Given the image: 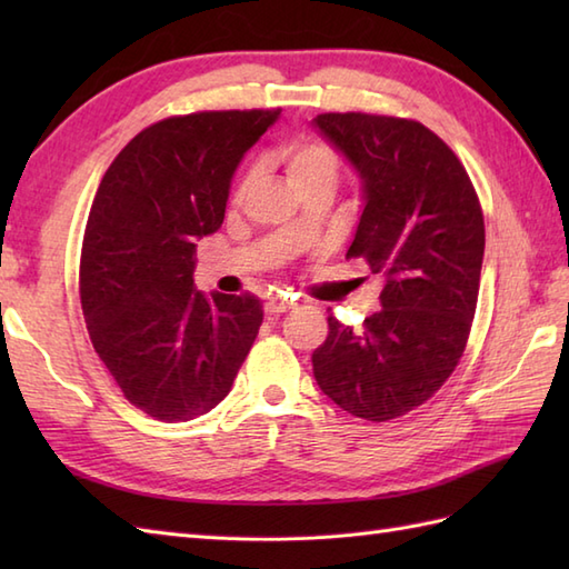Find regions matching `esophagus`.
I'll list each match as a JSON object with an SVG mask.
<instances>
[{
	"label": "esophagus",
	"instance_id": "esophagus-1",
	"mask_svg": "<svg viewBox=\"0 0 569 569\" xmlns=\"http://www.w3.org/2000/svg\"><path fill=\"white\" fill-rule=\"evenodd\" d=\"M291 308H293L291 300L273 298V300H269V303H266L263 310H266V316H269V318H278V316H281V312H288Z\"/></svg>",
	"mask_w": 569,
	"mask_h": 569
}]
</instances>
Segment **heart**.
Here are the masks:
<instances>
[{
    "label": "heart",
    "mask_w": 569,
    "mask_h": 569,
    "mask_svg": "<svg viewBox=\"0 0 569 569\" xmlns=\"http://www.w3.org/2000/svg\"><path fill=\"white\" fill-rule=\"evenodd\" d=\"M271 161L276 168H281L286 186L291 188L298 198H303L308 192L316 190H325L332 196L337 180H340V156H337V151L328 141L320 139H288L273 151ZM253 180H257V171L247 168L234 186V202H241L249 196Z\"/></svg>",
    "instance_id": "b5f03b06"
}]
</instances>
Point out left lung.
<instances>
[{
  "instance_id": "8db88e82",
  "label": "left lung",
  "mask_w": 569,
  "mask_h": 569,
  "mask_svg": "<svg viewBox=\"0 0 569 569\" xmlns=\"http://www.w3.org/2000/svg\"><path fill=\"white\" fill-rule=\"evenodd\" d=\"M355 166L361 214L347 259L381 273V310L352 330L328 318L312 352L322 393L386 422L422 406L455 371L477 310L485 217L455 151L413 119L328 112L312 119Z\"/></svg>"
}]
</instances>
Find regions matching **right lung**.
Wrapping results in <instances>:
<instances>
[{"instance_id":"right-lung-1","label":"right lung","mask_w":569,"mask_h":569,"mask_svg":"<svg viewBox=\"0 0 569 569\" xmlns=\"http://www.w3.org/2000/svg\"><path fill=\"white\" fill-rule=\"evenodd\" d=\"M281 110L168 117L131 139L92 200L80 303L94 352L124 398L176 422L208 413L257 340V296L196 288V241L222 227L244 153Z\"/></svg>"}]
</instances>
